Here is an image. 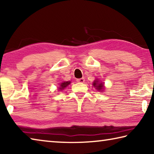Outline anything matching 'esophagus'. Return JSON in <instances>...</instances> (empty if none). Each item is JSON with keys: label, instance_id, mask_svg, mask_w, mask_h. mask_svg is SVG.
Instances as JSON below:
<instances>
[{"label": "esophagus", "instance_id": "obj_1", "mask_svg": "<svg viewBox=\"0 0 154 154\" xmlns=\"http://www.w3.org/2000/svg\"><path fill=\"white\" fill-rule=\"evenodd\" d=\"M77 82L79 83H83L85 82V79H84V78H80V79H77Z\"/></svg>", "mask_w": 154, "mask_h": 154}]
</instances>
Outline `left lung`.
<instances>
[{
    "mask_svg": "<svg viewBox=\"0 0 154 154\" xmlns=\"http://www.w3.org/2000/svg\"><path fill=\"white\" fill-rule=\"evenodd\" d=\"M94 87L96 88V90L98 91H102L104 89V83H100L98 80H95L93 83Z\"/></svg>",
    "mask_w": 154,
    "mask_h": 154,
    "instance_id": "8db88e82",
    "label": "left lung"
}]
</instances>
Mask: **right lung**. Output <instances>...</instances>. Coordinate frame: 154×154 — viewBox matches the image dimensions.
I'll return each instance as SVG.
<instances>
[{
  "instance_id": "add662e5",
  "label": "right lung",
  "mask_w": 154,
  "mask_h": 154,
  "mask_svg": "<svg viewBox=\"0 0 154 154\" xmlns=\"http://www.w3.org/2000/svg\"><path fill=\"white\" fill-rule=\"evenodd\" d=\"M70 83H71V82H64L61 83V84H60V85L58 90H63L64 88H65L67 86V85H69Z\"/></svg>"
}]
</instances>
